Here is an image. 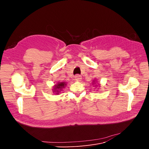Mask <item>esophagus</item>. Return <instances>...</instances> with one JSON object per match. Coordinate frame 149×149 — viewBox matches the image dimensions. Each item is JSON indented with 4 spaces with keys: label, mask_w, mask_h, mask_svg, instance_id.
<instances>
[{
    "label": "esophagus",
    "mask_w": 149,
    "mask_h": 149,
    "mask_svg": "<svg viewBox=\"0 0 149 149\" xmlns=\"http://www.w3.org/2000/svg\"><path fill=\"white\" fill-rule=\"evenodd\" d=\"M81 75H79V74H76V75H75V76H74V79H75V80H76V81H79L81 79Z\"/></svg>",
    "instance_id": "esophagus-1"
}]
</instances>
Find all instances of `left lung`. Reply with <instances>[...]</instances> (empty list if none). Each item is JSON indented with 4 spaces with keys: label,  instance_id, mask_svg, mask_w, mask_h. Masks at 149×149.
<instances>
[{
    "label": "left lung",
    "instance_id": "obj_1",
    "mask_svg": "<svg viewBox=\"0 0 149 149\" xmlns=\"http://www.w3.org/2000/svg\"><path fill=\"white\" fill-rule=\"evenodd\" d=\"M93 82H94V81H93Z\"/></svg>",
    "mask_w": 149,
    "mask_h": 149
}]
</instances>
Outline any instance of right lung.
<instances>
[{"instance_id": "obj_1", "label": "right lung", "mask_w": 149, "mask_h": 149, "mask_svg": "<svg viewBox=\"0 0 149 149\" xmlns=\"http://www.w3.org/2000/svg\"><path fill=\"white\" fill-rule=\"evenodd\" d=\"M66 86V82H60L56 84L53 87V93H55L56 94H59L60 91H61L63 88H65V87Z\"/></svg>"}]
</instances>
